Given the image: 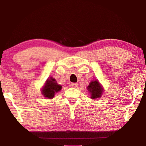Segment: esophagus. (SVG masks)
<instances>
[{
    "label": "esophagus",
    "instance_id": "34e87169",
    "mask_svg": "<svg viewBox=\"0 0 146 146\" xmlns=\"http://www.w3.org/2000/svg\"><path fill=\"white\" fill-rule=\"evenodd\" d=\"M71 86H72V87H73V88H76V87H78V84L77 83H71Z\"/></svg>",
    "mask_w": 146,
    "mask_h": 146
}]
</instances>
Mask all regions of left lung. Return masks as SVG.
Masks as SVG:
<instances>
[{
	"mask_svg": "<svg viewBox=\"0 0 146 146\" xmlns=\"http://www.w3.org/2000/svg\"><path fill=\"white\" fill-rule=\"evenodd\" d=\"M87 90L92 99H97L102 97L104 89L98 80H93L87 86Z\"/></svg>",
	"mask_w": 146,
	"mask_h": 146,
	"instance_id": "left-lung-1",
	"label": "left lung"
}]
</instances>
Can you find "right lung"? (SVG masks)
<instances>
[{"label":"right lung","mask_w":146,"mask_h":146,"mask_svg":"<svg viewBox=\"0 0 146 146\" xmlns=\"http://www.w3.org/2000/svg\"><path fill=\"white\" fill-rule=\"evenodd\" d=\"M62 88V86L58 84L54 78L52 77L48 78L45 82L44 85L41 90V94L46 98H53L55 94L60 92Z\"/></svg>","instance_id":"1"}]
</instances>
